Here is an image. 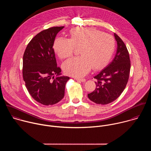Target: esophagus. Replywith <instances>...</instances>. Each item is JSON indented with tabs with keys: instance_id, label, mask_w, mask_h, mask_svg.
<instances>
[{
	"instance_id": "esophagus-1",
	"label": "esophagus",
	"mask_w": 151,
	"mask_h": 151,
	"mask_svg": "<svg viewBox=\"0 0 151 151\" xmlns=\"http://www.w3.org/2000/svg\"><path fill=\"white\" fill-rule=\"evenodd\" d=\"M75 79L78 81H80V82H85V79H82V78H75Z\"/></svg>"
}]
</instances>
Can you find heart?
Masks as SVG:
<instances>
[{"mask_svg":"<svg viewBox=\"0 0 151 151\" xmlns=\"http://www.w3.org/2000/svg\"><path fill=\"white\" fill-rule=\"evenodd\" d=\"M115 47L114 37L107 33L86 27H76L70 32V39L57 38L54 44L55 52L61 58L71 56L75 48H79L81 56L68 60L63 64L66 74L81 77L91 68L97 69L109 61Z\"/></svg>","mask_w":151,"mask_h":151,"instance_id":"1","label":"heart"}]
</instances>
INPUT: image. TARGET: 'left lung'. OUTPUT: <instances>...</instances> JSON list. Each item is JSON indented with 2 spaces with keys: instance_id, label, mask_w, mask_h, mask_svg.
<instances>
[{
  "instance_id": "obj_1",
  "label": "left lung",
  "mask_w": 151,
  "mask_h": 151,
  "mask_svg": "<svg viewBox=\"0 0 151 151\" xmlns=\"http://www.w3.org/2000/svg\"><path fill=\"white\" fill-rule=\"evenodd\" d=\"M117 49L112 61L95 76L97 88L88 94L92 101L107 104L115 100L124 90L130 71V60L128 51L122 39L115 33Z\"/></svg>"
}]
</instances>
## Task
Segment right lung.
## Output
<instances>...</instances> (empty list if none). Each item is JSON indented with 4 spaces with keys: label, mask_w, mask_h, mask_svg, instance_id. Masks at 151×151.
<instances>
[{
    "label": "right lung",
    "mask_w": 151,
    "mask_h": 151,
    "mask_svg": "<svg viewBox=\"0 0 151 151\" xmlns=\"http://www.w3.org/2000/svg\"><path fill=\"white\" fill-rule=\"evenodd\" d=\"M62 27H54L36 35L29 43L23 55V76L30 96L44 105H52L64 96L69 77L57 67L54 42ZM56 77L55 78V75Z\"/></svg>",
    "instance_id": "add662e5"
}]
</instances>
